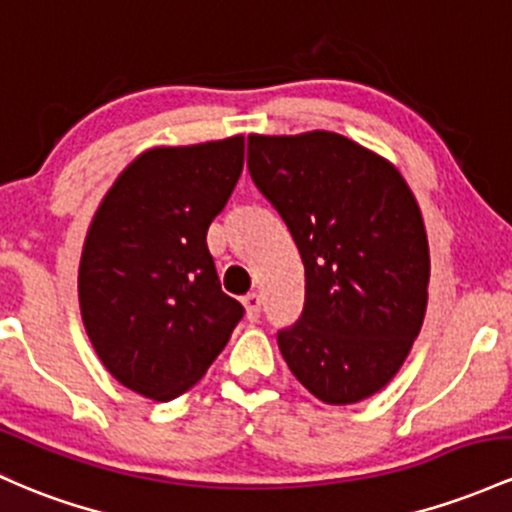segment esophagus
<instances>
[{
    "instance_id": "1",
    "label": "esophagus",
    "mask_w": 512,
    "mask_h": 512,
    "mask_svg": "<svg viewBox=\"0 0 512 512\" xmlns=\"http://www.w3.org/2000/svg\"><path fill=\"white\" fill-rule=\"evenodd\" d=\"M243 306H245L247 318H250V320L260 318V311H262V299H260V294H255V291H252V294L243 296Z\"/></svg>"
}]
</instances>
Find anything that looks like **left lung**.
Returning <instances> with one entry per match:
<instances>
[{"label":"left lung","instance_id":"obj_1","mask_svg":"<svg viewBox=\"0 0 512 512\" xmlns=\"http://www.w3.org/2000/svg\"><path fill=\"white\" fill-rule=\"evenodd\" d=\"M247 170L306 272L301 316L277 333L291 374L323 403L369 398L401 369L428 306V235L406 179L330 131L247 136Z\"/></svg>","mask_w":512,"mask_h":512}]
</instances>
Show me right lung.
<instances>
[{"mask_svg": "<svg viewBox=\"0 0 512 512\" xmlns=\"http://www.w3.org/2000/svg\"><path fill=\"white\" fill-rule=\"evenodd\" d=\"M243 157V136L153 148L94 213L80 260L84 328L101 364L140 396L172 401L192 389L245 316L206 245Z\"/></svg>", "mask_w": 512, "mask_h": 512, "instance_id": "right-lung-1", "label": "right lung"}]
</instances>
